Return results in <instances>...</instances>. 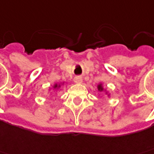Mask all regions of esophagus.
Listing matches in <instances>:
<instances>
[{"label": "esophagus", "instance_id": "1", "mask_svg": "<svg viewBox=\"0 0 154 154\" xmlns=\"http://www.w3.org/2000/svg\"><path fill=\"white\" fill-rule=\"evenodd\" d=\"M74 82L77 83V84H81L83 82V79L81 77H76L74 78Z\"/></svg>", "mask_w": 154, "mask_h": 154}]
</instances>
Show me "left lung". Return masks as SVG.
Wrapping results in <instances>:
<instances>
[{
	"mask_svg": "<svg viewBox=\"0 0 154 154\" xmlns=\"http://www.w3.org/2000/svg\"><path fill=\"white\" fill-rule=\"evenodd\" d=\"M98 90H100V91L103 90V87H102L101 85H98Z\"/></svg>",
	"mask_w": 154,
	"mask_h": 154,
	"instance_id": "1",
	"label": "left lung"
}]
</instances>
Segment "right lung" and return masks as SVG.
Instances as JSON below:
<instances>
[{"mask_svg": "<svg viewBox=\"0 0 154 154\" xmlns=\"http://www.w3.org/2000/svg\"><path fill=\"white\" fill-rule=\"evenodd\" d=\"M54 87H55V88H57V84H56V85H55V86H54Z\"/></svg>", "mask_w": 154, "mask_h": 154, "instance_id": "right-lung-1", "label": "right lung"}]
</instances>
